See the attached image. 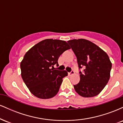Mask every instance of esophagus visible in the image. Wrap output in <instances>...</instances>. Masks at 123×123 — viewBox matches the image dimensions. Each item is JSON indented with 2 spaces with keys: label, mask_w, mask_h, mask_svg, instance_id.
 <instances>
[{
  "label": "esophagus",
  "mask_w": 123,
  "mask_h": 123,
  "mask_svg": "<svg viewBox=\"0 0 123 123\" xmlns=\"http://www.w3.org/2000/svg\"><path fill=\"white\" fill-rule=\"evenodd\" d=\"M74 73V72L73 71V70H72L71 72H69L68 73V75L69 76H71V75H72V74H73Z\"/></svg>",
  "instance_id": "esophagus-1"
}]
</instances>
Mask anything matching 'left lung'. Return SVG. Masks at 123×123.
<instances>
[{
	"instance_id": "left-lung-1",
	"label": "left lung",
	"mask_w": 123,
	"mask_h": 123,
	"mask_svg": "<svg viewBox=\"0 0 123 123\" xmlns=\"http://www.w3.org/2000/svg\"><path fill=\"white\" fill-rule=\"evenodd\" d=\"M77 58L80 80L74 88L85 98L98 95L108 83L111 76V62L106 53L95 44L84 39L68 41Z\"/></svg>"
}]
</instances>
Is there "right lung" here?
<instances>
[{
	"instance_id": "1",
	"label": "right lung",
	"mask_w": 123,
	"mask_h": 123,
	"mask_svg": "<svg viewBox=\"0 0 123 123\" xmlns=\"http://www.w3.org/2000/svg\"><path fill=\"white\" fill-rule=\"evenodd\" d=\"M70 49L65 41L49 39L41 41L26 52L21 62V77L33 95L49 99L57 95L68 72L51 67L58 65L60 56Z\"/></svg>"
}]
</instances>
